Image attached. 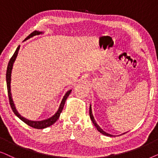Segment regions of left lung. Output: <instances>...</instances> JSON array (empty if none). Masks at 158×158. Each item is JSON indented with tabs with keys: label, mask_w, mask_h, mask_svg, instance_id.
Masks as SVG:
<instances>
[{
	"label": "left lung",
	"mask_w": 158,
	"mask_h": 158,
	"mask_svg": "<svg viewBox=\"0 0 158 158\" xmlns=\"http://www.w3.org/2000/svg\"><path fill=\"white\" fill-rule=\"evenodd\" d=\"M89 116H90V118H91V120H92V123H94V125L95 126V127L97 128V129H98V131H99L100 132V133H102V134H104V135H106V136H113V135H111V134H108V133H106V131H104L103 130H102V129H101V128L99 127V125L98 124V123H97V122L95 121V120H94V116H93V115H92V108H91V105H90V106H89Z\"/></svg>",
	"instance_id": "1"
}]
</instances>
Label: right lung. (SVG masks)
Instances as JSON below:
<instances>
[{"label": "right lung", "instance_id": "1", "mask_svg": "<svg viewBox=\"0 0 158 158\" xmlns=\"http://www.w3.org/2000/svg\"><path fill=\"white\" fill-rule=\"evenodd\" d=\"M41 33L42 32H40V31H34L33 32H31L30 35H29V36L27 37L26 40L30 38V37L35 36V35H40V34H41ZM19 48H20V46H18V48H16L15 52H14L13 56H12V57L10 58V59L8 64L7 70H6V84H7L8 95V99H9V103H10V108H11L12 110H13V112L14 113V114H15L18 118H19L22 120V121H24L25 123H27V125L29 126V127L35 128V129H45V128H47L48 127H50V126L53 124L55 122H56L58 119V118L60 117V113L62 112L63 108H64L65 102H66L67 98H68L69 94H70L71 90H69V91L66 92V94H65L64 97V98H63V100L61 101V103H60V107H59V108H58V111L56 112V114H55L54 115H52V117H50V118L43 120V121H29V120L25 118H24V117H22V115H21L19 113H18V111L16 110L15 106H14L13 100H12V98H11V94H10V74H11L12 67H13L14 60H15L16 56H17Z\"/></svg>", "mask_w": 158, "mask_h": 158}]
</instances>
